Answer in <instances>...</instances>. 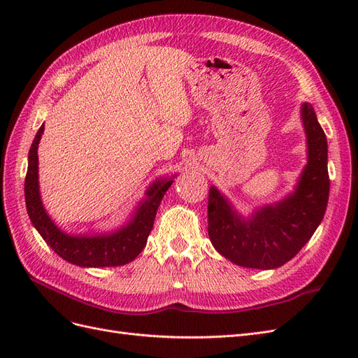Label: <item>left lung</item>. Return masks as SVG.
Returning <instances> with one entry per match:
<instances>
[{
	"label": "left lung",
	"mask_w": 358,
	"mask_h": 358,
	"mask_svg": "<svg viewBox=\"0 0 358 358\" xmlns=\"http://www.w3.org/2000/svg\"><path fill=\"white\" fill-rule=\"evenodd\" d=\"M300 117L308 162L288 196L243 216L218 188H209V239L216 251L237 266L263 270L284 266L309 242L326 213L330 192L327 138L310 103L300 106Z\"/></svg>",
	"instance_id": "8db88e82"
}]
</instances>
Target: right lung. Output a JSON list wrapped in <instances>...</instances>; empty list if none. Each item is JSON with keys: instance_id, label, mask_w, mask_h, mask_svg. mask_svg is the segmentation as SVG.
<instances>
[{"instance_id": "right-lung-1", "label": "right lung", "mask_w": 358, "mask_h": 358, "mask_svg": "<svg viewBox=\"0 0 358 358\" xmlns=\"http://www.w3.org/2000/svg\"><path fill=\"white\" fill-rule=\"evenodd\" d=\"M43 131L45 124L40 127L32 140L25 178V203L32 225L36 227L43 241L71 264L80 267H116L131 263L148 242L158 206L171 187L173 178L157 179L146 189L145 199L138 203L129 221L119 229L107 233L70 234L59 229L41 201L37 149Z\"/></svg>"}]
</instances>
